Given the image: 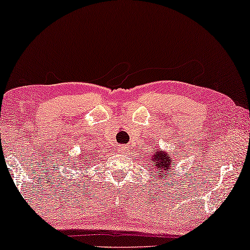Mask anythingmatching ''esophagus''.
I'll return each instance as SVG.
<instances>
[{
    "label": "esophagus",
    "mask_w": 250,
    "mask_h": 250,
    "mask_svg": "<svg viewBox=\"0 0 250 250\" xmlns=\"http://www.w3.org/2000/svg\"><path fill=\"white\" fill-rule=\"evenodd\" d=\"M127 151H128V147H126V146H121V147H119V153L125 154L127 153Z\"/></svg>",
    "instance_id": "esophagus-1"
}]
</instances>
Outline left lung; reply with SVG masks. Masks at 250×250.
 <instances>
[{"label": "left lung", "mask_w": 250, "mask_h": 250, "mask_svg": "<svg viewBox=\"0 0 250 250\" xmlns=\"http://www.w3.org/2000/svg\"><path fill=\"white\" fill-rule=\"evenodd\" d=\"M149 162L153 163V172L157 173V179L162 180V178H164L165 180H167L168 177H171V173L173 172L172 165H174V162L167 151H161L156 149V151L151 155V160H149Z\"/></svg>", "instance_id": "obj_1"}]
</instances>
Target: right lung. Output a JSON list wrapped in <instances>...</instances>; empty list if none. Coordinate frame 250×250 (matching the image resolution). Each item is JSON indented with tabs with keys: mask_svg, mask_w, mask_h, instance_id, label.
I'll use <instances>...</instances> for the list:
<instances>
[{
	"mask_svg": "<svg viewBox=\"0 0 250 250\" xmlns=\"http://www.w3.org/2000/svg\"><path fill=\"white\" fill-rule=\"evenodd\" d=\"M79 160H83V158H79ZM83 161H86V160H83ZM83 161H80V162H83ZM87 167H88V164H87Z\"/></svg>",
	"mask_w": 250,
	"mask_h": 250,
	"instance_id": "1",
	"label": "right lung"
}]
</instances>
